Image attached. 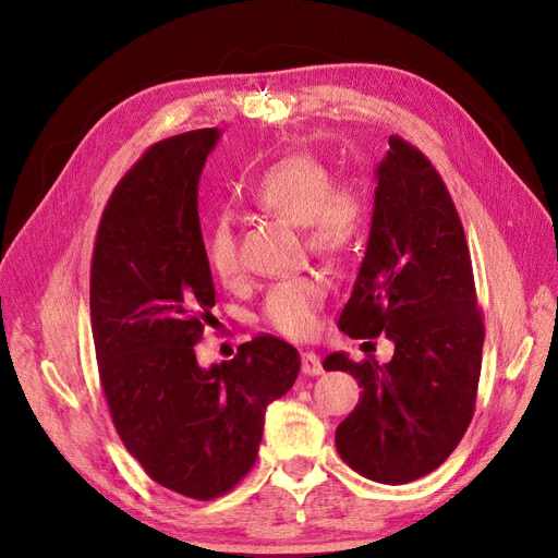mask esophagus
I'll list each match as a JSON object with an SVG mask.
<instances>
[{
	"mask_svg": "<svg viewBox=\"0 0 558 558\" xmlns=\"http://www.w3.org/2000/svg\"><path fill=\"white\" fill-rule=\"evenodd\" d=\"M302 373L310 375V377H318L320 373H324V365H320V359L316 356L314 351L302 353Z\"/></svg>",
	"mask_w": 558,
	"mask_h": 558,
	"instance_id": "obj_1",
	"label": "esophagus"
}]
</instances>
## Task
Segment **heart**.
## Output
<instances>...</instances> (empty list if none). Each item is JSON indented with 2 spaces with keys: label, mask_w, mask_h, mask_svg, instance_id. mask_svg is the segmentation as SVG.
<instances>
[{
  "label": "heart",
  "mask_w": 558,
  "mask_h": 558,
  "mask_svg": "<svg viewBox=\"0 0 558 558\" xmlns=\"http://www.w3.org/2000/svg\"><path fill=\"white\" fill-rule=\"evenodd\" d=\"M260 211L302 230L305 244L326 260H344L365 238L367 199L359 183L332 181L330 167L312 154H291L272 162L248 189ZM205 260L211 275L234 283L242 275L238 240L228 218H216L205 232ZM328 295L320 275H300L269 286L260 318L289 337H307Z\"/></svg>",
  "instance_id": "heart-1"
}]
</instances>
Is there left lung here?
I'll list each match as a JSON object with an SVG mask.
<instances>
[{"instance_id":"left-lung-1","label":"left lung","mask_w":558,"mask_h":558,"mask_svg":"<svg viewBox=\"0 0 558 558\" xmlns=\"http://www.w3.org/2000/svg\"><path fill=\"white\" fill-rule=\"evenodd\" d=\"M340 330L353 340L381 332L388 363L326 356L363 388L335 430L347 465L381 484H408L440 468L475 412L484 320L459 211L418 148L388 137L377 165L375 211L365 258Z\"/></svg>"}]
</instances>
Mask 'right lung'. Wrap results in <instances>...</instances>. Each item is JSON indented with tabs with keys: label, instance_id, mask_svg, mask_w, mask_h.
I'll list each match as a JSON object with an SVG mask.
<instances>
[{
	"label": "right lung",
	"instance_id": "1",
	"mask_svg": "<svg viewBox=\"0 0 558 558\" xmlns=\"http://www.w3.org/2000/svg\"><path fill=\"white\" fill-rule=\"evenodd\" d=\"M221 132L150 146L111 193L90 267L99 381L125 449L174 494L211 500L256 463L267 404L289 393L300 353L258 335L232 361L199 367L195 344L216 291L197 183Z\"/></svg>",
	"mask_w": 558,
	"mask_h": 558
}]
</instances>
